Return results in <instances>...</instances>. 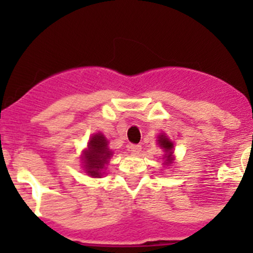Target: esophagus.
<instances>
[{
  "mask_svg": "<svg viewBox=\"0 0 253 253\" xmlns=\"http://www.w3.org/2000/svg\"><path fill=\"white\" fill-rule=\"evenodd\" d=\"M141 150H142V145H139V144H129L128 145V152L132 153V154H134V155L139 154V153H141Z\"/></svg>",
  "mask_w": 253,
  "mask_h": 253,
  "instance_id": "obj_1",
  "label": "esophagus"
}]
</instances>
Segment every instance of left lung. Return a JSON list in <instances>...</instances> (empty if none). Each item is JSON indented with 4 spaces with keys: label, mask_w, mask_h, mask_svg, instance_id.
Instances as JSON below:
<instances>
[{
    "label": "left lung",
    "mask_w": 253,
    "mask_h": 253,
    "mask_svg": "<svg viewBox=\"0 0 253 253\" xmlns=\"http://www.w3.org/2000/svg\"><path fill=\"white\" fill-rule=\"evenodd\" d=\"M158 144H159V147L162 148L163 150L165 152L164 154V159H165V165H170L172 163V154H174V143L170 141L169 138H168L167 136H165L164 133H160L159 136H158Z\"/></svg>",
    "instance_id": "1"
}]
</instances>
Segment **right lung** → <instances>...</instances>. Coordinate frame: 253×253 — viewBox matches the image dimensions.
Instances as JSON below:
<instances>
[{
  "label": "right lung",
  "instance_id": "obj_1",
  "mask_svg": "<svg viewBox=\"0 0 253 253\" xmlns=\"http://www.w3.org/2000/svg\"><path fill=\"white\" fill-rule=\"evenodd\" d=\"M108 141L100 132L93 134L89 139L88 149L82 154V160L84 164V170L91 177H100L101 171L105 169L109 163L112 152L109 149Z\"/></svg>",
  "mask_w": 253,
  "mask_h": 253
}]
</instances>
